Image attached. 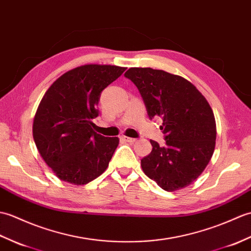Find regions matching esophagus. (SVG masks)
I'll use <instances>...</instances> for the list:
<instances>
[{
  "label": "esophagus",
  "mask_w": 251,
  "mask_h": 251,
  "mask_svg": "<svg viewBox=\"0 0 251 251\" xmlns=\"http://www.w3.org/2000/svg\"><path fill=\"white\" fill-rule=\"evenodd\" d=\"M122 140L127 142V143H135L136 138H132V137H127V136H122Z\"/></svg>",
  "instance_id": "1"
}]
</instances>
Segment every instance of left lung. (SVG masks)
Wrapping results in <instances>:
<instances>
[{
  "instance_id": "left-lung-1",
  "label": "left lung",
  "mask_w": 251,
  "mask_h": 251,
  "mask_svg": "<svg viewBox=\"0 0 251 251\" xmlns=\"http://www.w3.org/2000/svg\"><path fill=\"white\" fill-rule=\"evenodd\" d=\"M125 76L137 87L150 119L160 117L165 145L141 160L150 179L165 191L185 188L202 174L214 153L216 121L208 102L190 81L162 70L131 68Z\"/></svg>"
}]
</instances>
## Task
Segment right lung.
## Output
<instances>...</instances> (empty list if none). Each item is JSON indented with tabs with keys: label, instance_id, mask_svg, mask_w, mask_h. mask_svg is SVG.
I'll use <instances>...</instances> for the list:
<instances>
[{
	"label": "right lung",
	"instance_id": "obj_1",
	"mask_svg": "<svg viewBox=\"0 0 251 251\" xmlns=\"http://www.w3.org/2000/svg\"><path fill=\"white\" fill-rule=\"evenodd\" d=\"M126 68L86 64L66 72L46 91L33 121L38 152L61 180L86 185L107 169L119 144L93 131L101 93Z\"/></svg>",
	"mask_w": 251,
	"mask_h": 251
}]
</instances>
